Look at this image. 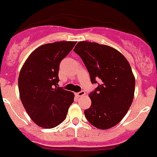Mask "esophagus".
I'll return each instance as SVG.
<instances>
[{"mask_svg":"<svg viewBox=\"0 0 157 157\" xmlns=\"http://www.w3.org/2000/svg\"><path fill=\"white\" fill-rule=\"evenodd\" d=\"M76 95H77V97H82L83 96V95H85V91H84V90H80V92L76 94Z\"/></svg>","mask_w":157,"mask_h":157,"instance_id":"esophagus-1","label":"esophagus"}]
</instances>
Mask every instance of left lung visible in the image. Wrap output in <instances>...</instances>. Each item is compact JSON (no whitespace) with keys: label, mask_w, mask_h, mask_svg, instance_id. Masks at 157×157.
Segmentation results:
<instances>
[{"label":"left lung","mask_w":157,"mask_h":157,"mask_svg":"<svg viewBox=\"0 0 157 157\" xmlns=\"http://www.w3.org/2000/svg\"><path fill=\"white\" fill-rule=\"evenodd\" d=\"M74 52L81 58L98 87L89 97L91 105L84 111L87 121L100 129L115 126L132 105L136 80L124 56L114 48L96 42H80Z\"/></svg>","instance_id":"obj_1"}]
</instances>
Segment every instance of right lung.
<instances>
[{
    "instance_id": "right-lung-1",
    "label": "right lung",
    "mask_w": 157,
    "mask_h": 157,
    "mask_svg": "<svg viewBox=\"0 0 157 157\" xmlns=\"http://www.w3.org/2000/svg\"><path fill=\"white\" fill-rule=\"evenodd\" d=\"M76 42H56L31 53L18 77L20 98L28 115L39 126L52 128L65 120L74 93L58 87L61 61Z\"/></svg>"
}]
</instances>
